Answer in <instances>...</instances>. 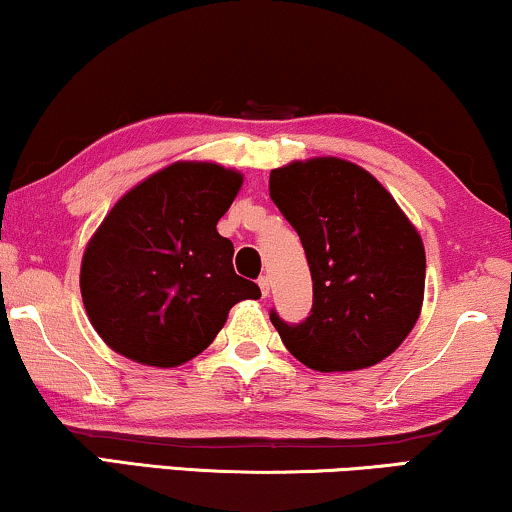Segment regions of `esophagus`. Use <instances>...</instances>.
Segmentation results:
<instances>
[{
    "instance_id": "esophagus-1",
    "label": "esophagus",
    "mask_w": 512,
    "mask_h": 512,
    "mask_svg": "<svg viewBox=\"0 0 512 512\" xmlns=\"http://www.w3.org/2000/svg\"><path fill=\"white\" fill-rule=\"evenodd\" d=\"M258 287H261V296L268 298L270 296V277L263 275L261 280H258Z\"/></svg>"
}]
</instances>
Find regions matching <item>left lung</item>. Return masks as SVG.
<instances>
[{
    "label": "left lung",
    "instance_id": "obj_1",
    "mask_svg": "<svg viewBox=\"0 0 512 512\" xmlns=\"http://www.w3.org/2000/svg\"><path fill=\"white\" fill-rule=\"evenodd\" d=\"M270 197L301 237L313 277L308 320L270 313L289 353L324 374L386 360L421 315L426 249L414 223L367 169L338 157L272 169Z\"/></svg>",
    "mask_w": 512,
    "mask_h": 512
}]
</instances>
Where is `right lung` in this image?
<instances>
[{
	"mask_svg": "<svg viewBox=\"0 0 512 512\" xmlns=\"http://www.w3.org/2000/svg\"><path fill=\"white\" fill-rule=\"evenodd\" d=\"M242 174L214 162H174L108 211L82 256L79 289L98 336L119 355L169 369L209 348L258 284L232 268L216 225Z\"/></svg>",
	"mask_w": 512,
	"mask_h": 512,
	"instance_id": "right-lung-1",
	"label": "right lung"
}]
</instances>
